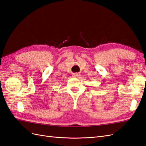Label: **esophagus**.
Wrapping results in <instances>:
<instances>
[{"label":"esophagus","mask_w":146,"mask_h":146,"mask_svg":"<svg viewBox=\"0 0 146 146\" xmlns=\"http://www.w3.org/2000/svg\"><path fill=\"white\" fill-rule=\"evenodd\" d=\"M73 78H78L80 76V74L79 73H74L73 74V76H72Z\"/></svg>","instance_id":"1"}]
</instances>
